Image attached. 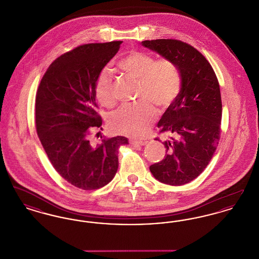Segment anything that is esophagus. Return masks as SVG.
<instances>
[{"instance_id": "34e87169", "label": "esophagus", "mask_w": 259, "mask_h": 259, "mask_svg": "<svg viewBox=\"0 0 259 259\" xmlns=\"http://www.w3.org/2000/svg\"><path fill=\"white\" fill-rule=\"evenodd\" d=\"M131 145L134 146V147H139V146H145L147 144V142L145 141H134V140H131L130 141Z\"/></svg>"}]
</instances>
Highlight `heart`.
Wrapping results in <instances>:
<instances>
[{"instance_id":"1","label":"heart","mask_w":259,"mask_h":259,"mask_svg":"<svg viewBox=\"0 0 259 259\" xmlns=\"http://www.w3.org/2000/svg\"><path fill=\"white\" fill-rule=\"evenodd\" d=\"M117 67L128 76L138 80L137 101L132 106H123L109 118V127L115 134L140 138L148 132L156 118L157 111L166 110L179 96L182 77L176 63L166 57L154 59L148 52L133 50L127 52ZM95 96L107 108L115 104L111 74L103 70L95 81Z\"/></svg>"}]
</instances>
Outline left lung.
I'll return each instance as SVG.
<instances>
[{
    "mask_svg": "<svg viewBox=\"0 0 259 259\" xmlns=\"http://www.w3.org/2000/svg\"><path fill=\"white\" fill-rule=\"evenodd\" d=\"M142 44L175 62L182 77L179 96L157 124L159 133L168 136L164 142L166 154L149 170L163 184L185 185L208 166L221 139L219 80L205 56L185 41L160 38Z\"/></svg>",
    "mask_w": 259,
    "mask_h": 259,
    "instance_id": "1",
    "label": "left lung"
}]
</instances>
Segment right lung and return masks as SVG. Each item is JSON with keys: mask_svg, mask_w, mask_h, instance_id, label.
Returning <instances> with one entry per match:
<instances>
[{"mask_svg": "<svg viewBox=\"0 0 259 259\" xmlns=\"http://www.w3.org/2000/svg\"><path fill=\"white\" fill-rule=\"evenodd\" d=\"M122 41L87 44L51 63L36 95V129L50 163L68 183L83 190L108 185L118 168L125 137L103 139L92 147L88 136L102 129L95 81Z\"/></svg>", "mask_w": 259, "mask_h": 259, "instance_id": "add662e5", "label": "right lung"}]
</instances>
